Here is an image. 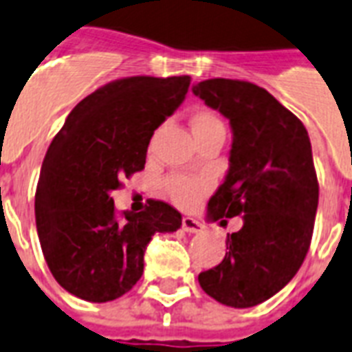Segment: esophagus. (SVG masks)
Instances as JSON below:
<instances>
[{"mask_svg":"<svg viewBox=\"0 0 352 352\" xmlns=\"http://www.w3.org/2000/svg\"><path fill=\"white\" fill-rule=\"evenodd\" d=\"M182 228H184V231H187V233H200V231H204V224L198 222L196 219H192V217H184V220H182Z\"/></svg>","mask_w":352,"mask_h":352,"instance_id":"1","label":"esophagus"}]
</instances>
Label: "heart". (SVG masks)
I'll list each match as a JSON object with an SVG mask.
<instances>
[{
	"instance_id": "b5f03b06",
	"label": "heart",
	"mask_w": 352,
	"mask_h": 352,
	"mask_svg": "<svg viewBox=\"0 0 352 352\" xmlns=\"http://www.w3.org/2000/svg\"><path fill=\"white\" fill-rule=\"evenodd\" d=\"M192 130H195V135H198V133L224 130V124L214 113L200 111L192 117ZM209 187H211L209 179L201 178V176H170L165 182L168 196L173 198L174 204L182 207L195 206L196 201L209 190Z\"/></svg>"
}]
</instances>
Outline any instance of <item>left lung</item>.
Wrapping results in <instances>:
<instances>
[{
	"instance_id": "obj_1",
	"label": "left lung",
	"mask_w": 352,
	"mask_h": 352,
	"mask_svg": "<svg viewBox=\"0 0 352 352\" xmlns=\"http://www.w3.org/2000/svg\"><path fill=\"white\" fill-rule=\"evenodd\" d=\"M192 94L219 110L233 133L230 168L207 204V220L222 226L242 217L222 263L198 283L219 303L250 309L287 287L309 252L320 196L309 132L252 82L211 78Z\"/></svg>"
}]
</instances>
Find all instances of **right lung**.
<instances>
[{
    "label": "right lung",
    "instance_id": "1",
    "mask_svg": "<svg viewBox=\"0 0 352 352\" xmlns=\"http://www.w3.org/2000/svg\"><path fill=\"white\" fill-rule=\"evenodd\" d=\"M190 77H128L82 99L49 145L34 214L43 257L60 287L106 303L141 279L154 233H173L182 214L165 201L117 217L111 192L145 168L146 148L176 111Z\"/></svg>",
    "mask_w": 352,
    "mask_h": 352
}]
</instances>
